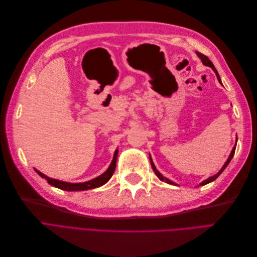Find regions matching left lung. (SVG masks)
<instances>
[{"label": "left lung", "mask_w": 257, "mask_h": 257, "mask_svg": "<svg viewBox=\"0 0 257 257\" xmlns=\"http://www.w3.org/2000/svg\"><path fill=\"white\" fill-rule=\"evenodd\" d=\"M197 55L201 58V60H202V63H203V65H205V66H208V67H210L213 71H214V73H215V75H216V77H217V80L222 83V81H221V78H219V75H218V73H217V71H216V69L214 68V66H213V64L211 63V60L207 57L206 55H204V54H202V53H200V52H197ZM236 142H237V138H236ZM235 149H236V144L233 146V149H232V151H231V154L229 155V158H228V160L225 162V164H224V166L221 168V170H219V172L216 174V175H214V176H212V177H210V178H208V179H206L205 181H203L202 183H200V186H203V185H206V184H208V183H210V182H212V181H214L219 175H221L224 170H225V168L228 166V164L230 163V161H231V159L233 158V156H234V153H235ZM150 159H151V164H152V167H153V170L155 172V174H156V176L160 179L161 181H163V182H166L167 184H172V185H177L176 183H174L173 181H170V180H168V179H166L165 177H163L160 173L158 172L157 170V168H156V166H155V164H154V162H153V160H152V158H151V155H150Z\"/></svg>", "instance_id": "obj_1"}]
</instances>
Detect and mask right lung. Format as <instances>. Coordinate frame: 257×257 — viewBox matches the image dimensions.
<instances>
[{"label": "right lung", "instance_id": "obj_1", "mask_svg": "<svg viewBox=\"0 0 257 257\" xmlns=\"http://www.w3.org/2000/svg\"><path fill=\"white\" fill-rule=\"evenodd\" d=\"M117 155H118V150L115 151L114 153V157H113V160L109 164L108 168L105 170V172L100 175L99 177H97L93 180H90L88 182H83V183H68V182H64V181H59L56 179H52V178H49L46 175L42 174L41 172H39L38 169L34 170L36 173H38L42 178L46 179L47 182L49 184L59 188V189H63V190H67V191H81V190H88V189H93L96 187H100L102 185H104L105 183L112 178L114 172H115V168H116V161H117Z\"/></svg>", "mask_w": 257, "mask_h": 257}]
</instances>
